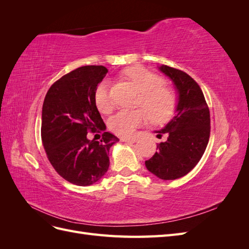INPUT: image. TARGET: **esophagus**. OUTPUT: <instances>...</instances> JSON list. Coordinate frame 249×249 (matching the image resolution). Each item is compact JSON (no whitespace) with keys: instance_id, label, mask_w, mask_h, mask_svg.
<instances>
[{"instance_id":"obj_1","label":"esophagus","mask_w":249,"mask_h":249,"mask_svg":"<svg viewBox=\"0 0 249 249\" xmlns=\"http://www.w3.org/2000/svg\"><path fill=\"white\" fill-rule=\"evenodd\" d=\"M120 140H122L123 142H132V143H134V142L137 141V138L136 137H123Z\"/></svg>"}]
</instances>
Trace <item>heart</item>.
I'll use <instances>...</instances> for the list:
<instances>
[{"instance_id":"obj_1","label":"heart","mask_w":249,"mask_h":249,"mask_svg":"<svg viewBox=\"0 0 249 249\" xmlns=\"http://www.w3.org/2000/svg\"><path fill=\"white\" fill-rule=\"evenodd\" d=\"M125 74L141 92L139 105L146 110L153 122L161 124L172 116L177 106V96L172 89L162 85L161 77L141 66L131 67ZM94 101L101 112L109 113L112 110L107 82H102L96 87ZM146 122L147 115L143 110L119 111L110 119L109 126L120 136H131L138 126Z\"/></svg>"}]
</instances>
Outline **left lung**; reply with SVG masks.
Masks as SVG:
<instances>
[{"instance_id":"8db88e82","label":"left lung","mask_w":249,"mask_h":249,"mask_svg":"<svg viewBox=\"0 0 249 249\" xmlns=\"http://www.w3.org/2000/svg\"><path fill=\"white\" fill-rule=\"evenodd\" d=\"M158 70L168 77L177 91L175 116L158 133L167 140L145 161L149 172L161 179H177L190 172L201 159L210 138V111L200 87L189 74L167 65Z\"/></svg>"}]
</instances>
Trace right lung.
<instances>
[{
    "label": "right lung",
    "instance_id": "1",
    "mask_svg": "<svg viewBox=\"0 0 249 249\" xmlns=\"http://www.w3.org/2000/svg\"><path fill=\"white\" fill-rule=\"evenodd\" d=\"M107 72L103 65L79 67L56 81L44 97L43 147L59 176L78 186H90L104 177L110 164V147L119 141L109 132L100 141L87 137L89 131L106 127L94 93Z\"/></svg>",
    "mask_w": 249,
    "mask_h": 249
}]
</instances>
